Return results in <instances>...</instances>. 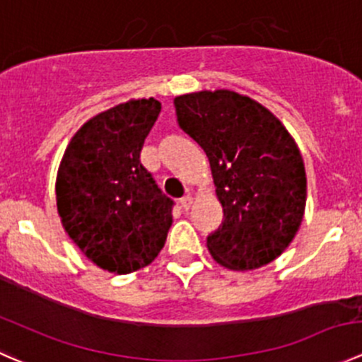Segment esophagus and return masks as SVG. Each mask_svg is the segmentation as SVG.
<instances>
[{"mask_svg":"<svg viewBox=\"0 0 362 362\" xmlns=\"http://www.w3.org/2000/svg\"><path fill=\"white\" fill-rule=\"evenodd\" d=\"M180 204H181V209L182 211H188L189 207L193 206V199L189 195H186V197H182V199L180 200Z\"/></svg>","mask_w":362,"mask_h":362,"instance_id":"obj_1","label":"esophagus"}]
</instances>
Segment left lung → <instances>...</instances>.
<instances>
[{
	"instance_id": "obj_1",
	"label": "left lung",
	"mask_w": 362,
	"mask_h": 362,
	"mask_svg": "<svg viewBox=\"0 0 362 362\" xmlns=\"http://www.w3.org/2000/svg\"><path fill=\"white\" fill-rule=\"evenodd\" d=\"M177 123L206 153L223 221L207 235L220 266L252 271L273 262L298 234L306 173L298 144L271 110L230 89L174 98Z\"/></svg>"
}]
</instances>
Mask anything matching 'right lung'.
I'll use <instances>...</instances> for the list:
<instances>
[{
    "instance_id": "add662e5",
    "label": "right lung",
    "mask_w": 362,
    "mask_h": 362,
    "mask_svg": "<svg viewBox=\"0 0 362 362\" xmlns=\"http://www.w3.org/2000/svg\"><path fill=\"white\" fill-rule=\"evenodd\" d=\"M162 105L128 100L86 121L56 177L64 230L91 262L128 274L149 266L173 225V200L142 167L141 151Z\"/></svg>"
}]
</instances>
